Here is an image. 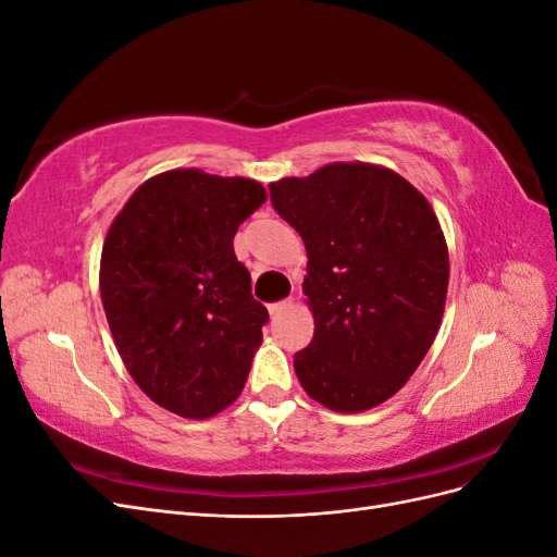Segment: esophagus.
Masks as SVG:
<instances>
[{"instance_id":"esophagus-1","label":"esophagus","mask_w":557,"mask_h":557,"mask_svg":"<svg viewBox=\"0 0 557 557\" xmlns=\"http://www.w3.org/2000/svg\"><path fill=\"white\" fill-rule=\"evenodd\" d=\"M293 307V299L288 297V299H281V301H274L272 307H269V313H272V318H276V315H281L285 309H290Z\"/></svg>"}]
</instances>
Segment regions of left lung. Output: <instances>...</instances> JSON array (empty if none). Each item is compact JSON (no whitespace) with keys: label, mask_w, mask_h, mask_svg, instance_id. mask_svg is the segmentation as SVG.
Segmentation results:
<instances>
[{"label":"left lung","mask_w":557,"mask_h":557,"mask_svg":"<svg viewBox=\"0 0 557 557\" xmlns=\"http://www.w3.org/2000/svg\"><path fill=\"white\" fill-rule=\"evenodd\" d=\"M272 207L309 256L315 330L295 352L301 387L332 411L393 397L442 325L448 250L430 201L376 164L336 162L269 185Z\"/></svg>","instance_id":"left-lung-1"}]
</instances>
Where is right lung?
I'll return each mask as SVG.
<instances>
[{
    "instance_id": "right-lung-1",
    "label": "right lung",
    "mask_w": 557,
    "mask_h": 557,
    "mask_svg": "<svg viewBox=\"0 0 557 557\" xmlns=\"http://www.w3.org/2000/svg\"><path fill=\"white\" fill-rule=\"evenodd\" d=\"M258 181L174 170L146 181L107 234L99 293L117 352L166 411L209 418L239 397L269 313L234 234Z\"/></svg>"
}]
</instances>
